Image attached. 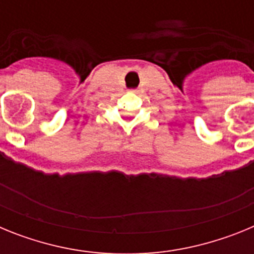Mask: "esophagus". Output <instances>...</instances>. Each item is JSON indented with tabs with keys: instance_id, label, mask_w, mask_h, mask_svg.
<instances>
[{
	"instance_id": "34e87169",
	"label": "esophagus",
	"mask_w": 254,
	"mask_h": 254,
	"mask_svg": "<svg viewBox=\"0 0 254 254\" xmlns=\"http://www.w3.org/2000/svg\"><path fill=\"white\" fill-rule=\"evenodd\" d=\"M133 91H136V90H133Z\"/></svg>"
}]
</instances>
